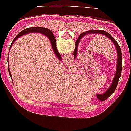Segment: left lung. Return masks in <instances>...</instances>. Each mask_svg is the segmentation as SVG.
Wrapping results in <instances>:
<instances>
[{
	"mask_svg": "<svg viewBox=\"0 0 131 131\" xmlns=\"http://www.w3.org/2000/svg\"><path fill=\"white\" fill-rule=\"evenodd\" d=\"M87 34H101V35H105L106 37H108L110 40H112V42L114 43V45L115 46V48H116V50H117V68H116V72H115V76L114 78V80H113L111 86L110 87L109 89L106 91V93L102 94H97V98L98 99H99L101 101H105L106 99H107L108 97H109L115 91V88L117 87V84H118L119 80V78L121 76V65H122V54H121V48H120L119 46L118 43L117 42V41L114 39V38L112 36V35H110L109 33H108L107 32L104 31V30H88V31H85L83 33H82L81 35L79 36V37L78 38L76 42V48L74 51V58L76 57V55H77V48L78 45V43L80 42V40L82 39V38L85 35H86Z\"/></svg>",
	"mask_w": 131,
	"mask_h": 131,
	"instance_id": "8db88e82",
	"label": "left lung"
}]
</instances>
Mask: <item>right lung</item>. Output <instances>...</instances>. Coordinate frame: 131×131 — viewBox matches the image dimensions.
<instances>
[{"label": "right lung", "mask_w": 131, "mask_h": 131, "mask_svg": "<svg viewBox=\"0 0 131 131\" xmlns=\"http://www.w3.org/2000/svg\"><path fill=\"white\" fill-rule=\"evenodd\" d=\"M29 32H40V33H42V34H43V35H46V36H48V38H49V41H50V42H51V46H52V48H53V49L54 53H55V54L56 55V56L58 57L59 59H60V60L61 59V55H60L59 53L58 50H57V46H56V40H55V36H54L53 33L51 30L48 29H46V28L30 27V28H28V29H25V30H22L21 32H19V33L18 35L16 36V38H15L14 40H13L11 46L12 45L13 42L16 40L17 38H18L19 37H20V36H22V35H25V34H27V33H29ZM10 48H11V47H10ZM8 71H9V74H10V76H11V74H10V69H9V65H8Z\"/></svg>", "instance_id": "add662e5"}]
</instances>
